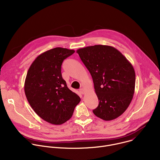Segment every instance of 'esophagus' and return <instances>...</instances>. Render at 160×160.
Segmentation results:
<instances>
[{
  "label": "esophagus",
  "mask_w": 160,
  "mask_h": 160,
  "mask_svg": "<svg viewBox=\"0 0 160 160\" xmlns=\"http://www.w3.org/2000/svg\"><path fill=\"white\" fill-rule=\"evenodd\" d=\"M80 93L82 94H85V92H86V91H85V90L84 88H80Z\"/></svg>",
  "instance_id": "esophagus-1"
}]
</instances>
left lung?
Masks as SVG:
<instances>
[{"instance_id": "obj_1", "label": "left lung", "mask_w": 160, "mask_h": 160, "mask_svg": "<svg viewBox=\"0 0 160 160\" xmlns=\"http://www.w3.org/2000/svg\"><path fill=\"white\" fill-rule=\"evenodd\" d=\"M92 76L99 100L94 115L106 121L122 115L130 105L135 90L133 67L117 49L96 45L77 51Z\"/></svg>"}]
</instances>
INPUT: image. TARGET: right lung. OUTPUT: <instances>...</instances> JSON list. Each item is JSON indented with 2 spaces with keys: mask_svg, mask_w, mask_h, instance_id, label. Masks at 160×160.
Here are the masks:
<instances>
[{
  "mask_svg": "<svg viewBox=\"0 0 160 160\" xmlns=\"http://www.w3.org/2000/svg\"><path fill=\"white\" fill-rule=\"evenodd\" d=\"M74 50L56 48L39 55L29 68L25 93L32 109L43 120L61 125L70 120L80 97L67 87L61 65Z\"/></svg>",
  "mask_w": 160,
  "mask_h": 160,
  "instance_id": "right-lung-1",
  "label": "right lung"
}]
</instances>
